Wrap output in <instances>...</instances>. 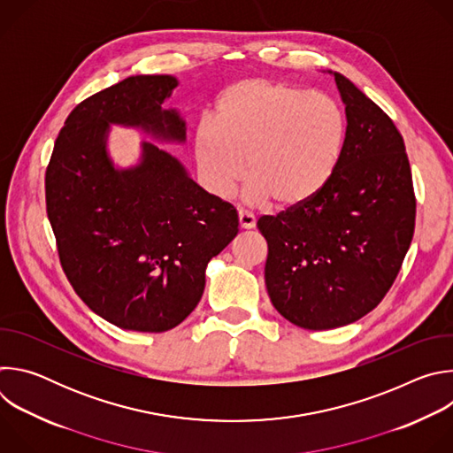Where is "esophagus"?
<instances>
[{
	"label": "esophagus",
	"instance_id": "34e87169",
	"mask_svg": "<svg viewBox=\"0 0 453 453\" xmlns=\"http://www.w3.org/2000/svg\"><path fill=\"white\" fill-rule=\"evenodd\" d=\"M238 224H240V229H252L256 226V219L250 213L240 211L238 213Z\"/></svg>",
	"mask_w": 453,
	"mask_h": 453
}]
</instances>
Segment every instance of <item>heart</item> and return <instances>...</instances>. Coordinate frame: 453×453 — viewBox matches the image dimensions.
<instances>
[{"mask_svg": "<svg viewBox=\"0 0 453 453\" xmlns=\"http://www.w3.org/2000/svg\"><path fill=\"white\" fill-rule=\"evenodd\" d=\"M344 140V118L330 98L267 79H243L220 93L215 123L197 125L193 152L215 197L227 199L247 173V201L294 211L330 184Z\"/></svg>", "mask_w": 453, "mask_h": 453, "instance_id": "heart-1", "label": "heart"}]
</instances>
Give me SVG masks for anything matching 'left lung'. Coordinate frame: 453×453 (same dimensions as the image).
Instances as JSON below:
<instances>
[{
    "mask_svg": "<svg viewBox=\"0 0 453 453\" xmlns=\"http://www.w3.org/2000/svg\"><path fill=\"white\" fill-rule=\"evenodd\" d=\"M346 104L335 175L310 204L265 215V285L274 308L304 330L351 325L380 304L411 247L416 196L405 143L371 98L334 73Z\"/></svg>",
    "mask_w": 453,
    "mask_h": 453,
    "instance_id": "8db88e82",
    "label": "left lung"
}]
</instances>
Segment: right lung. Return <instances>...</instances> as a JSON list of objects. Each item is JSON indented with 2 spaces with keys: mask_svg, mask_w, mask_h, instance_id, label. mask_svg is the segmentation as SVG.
I'll return each instance as SVG.
<instances>
[{
  "mask_svg": "<svg viewBox=\"0 0 453 453\" xmlns=\"http://www.w3.org/2000/svg\"><path fill=\"white\" fill-rule=\"evenodd\" d=\"M177 81L128 77L82 100L66 118L46 168V213L77 296L111 325L145 334L175 328L196 308L206 265L238 233L236 210L188 177L152 143L116 170L109 123L184 142V121L161 105Z\"/></svg>",
  "mask_w": 453,
  "mask_h": 453,
  "instance_id": "obj_1",
  "label": "right lung"
}]
</instances>
